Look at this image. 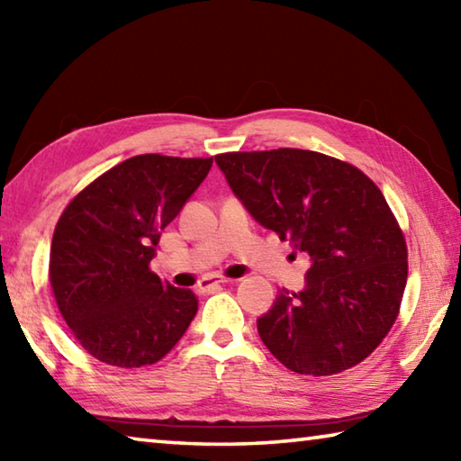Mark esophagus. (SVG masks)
<instances>
[{
	"mask_svg": "<svg viewBox=\"0 0 461 461\" xmlns=\"http://www.w3.org/2000/svg\"><path fill=\"white\" fill-rule=\"evenodd\" d=\"M228 283H233V278H225V276H217V275H213V276H205V278H201L199 280V285H197V288L201 293H209V291H213V288H217L220 285H228Z\"/></svg>",
	"mask_w": 461,
	"mask_h": 461,
	"instance_id": "1",
	"label": "esophagus"
}]
</instances>
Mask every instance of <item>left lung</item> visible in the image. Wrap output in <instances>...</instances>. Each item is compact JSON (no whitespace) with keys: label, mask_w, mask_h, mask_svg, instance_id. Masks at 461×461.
Instances as JSON below:
<instances>
[{"label":"left lung","mask_w":461,"mask_h":461,"mask_svg":"<svg viewBox=\"0 0 461 461\" xmlns=\"http://www.w3.org/2000/svg\"><path fill=\"white\" fill-rule=\"evenodd\" d=\"M256 221L307 254L301 293L280 291L258 319L264 346L296 374L330 376L366 360L401 311L407 241L360 168L299 148L215 156Z\"/></svg>","instance_id":"1"}]
</instances>
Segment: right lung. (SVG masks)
<instances>
[{
    "mask_svg": "<svg viewBox=\"0 0 461 461\" xmlns=\"http://www.w3.org/2000/svg\"><path fill=\"white\" fill-rule=\"evenodd\" d=\"M213 158L140 154L75 194L54 228L49 278L85 352L118 368L162 360L197 313V296L150 270L160 231Z\"/></svg>",
    "mask_w": 461,
    "mask_h": 461,
    "instance_id": "1",
    "label": "right lung"
}]
</instances>
